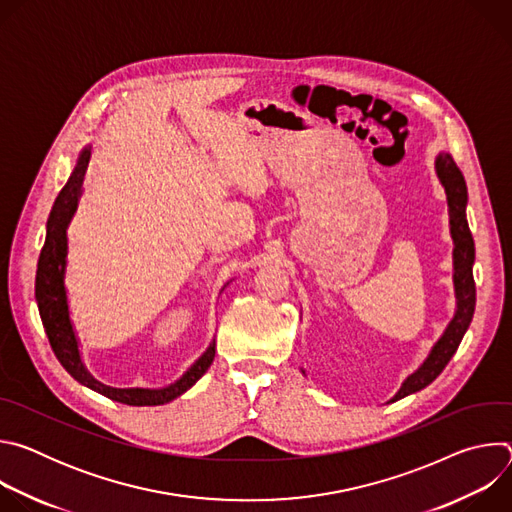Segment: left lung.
Returning a JSON list of instances; mask_svg holds the SVG:
<instances>
[{
	"label": "left lung",
	"instance_id": "1",
	"mask_svg": "<svg viewBox=\"0 0 512 512\" xmlns=\"http://www.w3.org/2000/svg\"><path fill=\"white\" fill-rule=\"evenodd\" d=\"M435 170L440 176L446 194H448V206H450V225H452V237H454V285H456V298H458V310L454 320L450 322L444 336L437 340L431 354L421 367L407 377L399 393L393 397V401L403 399L415 391H421L431 381L440 377V373L446 369V364L458 350L470 322L474 316L476 306V283L472 275L474 265V239L466 221V202H468V190L466 180L452 160L450 154H440L435 160Z\"/></svg>",
	"mask_w": 512,
	"mask_h": 512
}]
</instances>
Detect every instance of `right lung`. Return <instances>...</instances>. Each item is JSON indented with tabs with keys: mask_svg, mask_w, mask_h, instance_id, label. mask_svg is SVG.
I'll list each match as a JSON object with an SVG mask.
<instances>
[{
	"mask_svg": "<svg viewBox=\"0 0 512 512\" xmlns=\"http://www.w3.org/2000/svg\"><path fill=\"white\" fill-rule=\"evenodd\" d=\"M91 152L85 150L77 162L75 172L70 174L68 182L60 190V194L54 200V206L50 210L48 223H46V241L40 251L38 259V271H36V302L40 310V318L48 336V342L60 360L62 367L75 377L79 383L87 385L89 389L125 405H164L178 395L186 393L212 364L214 360V342L208 346V350L192 364L186 371V375L176 381L174 385L166 389H113L107 385H101L95 381L81 362L79 346L75 332H72L70 320H68V306H66V294H64V257H66V227L70 223L72 214L77 210V202L81 196L87 164H89Z\"/></svg>",
	"mask_w": 512,
	"mask_h": 512,
	"instance_id": "add662e5",
	"label": "right lung"
}]
</instances>
